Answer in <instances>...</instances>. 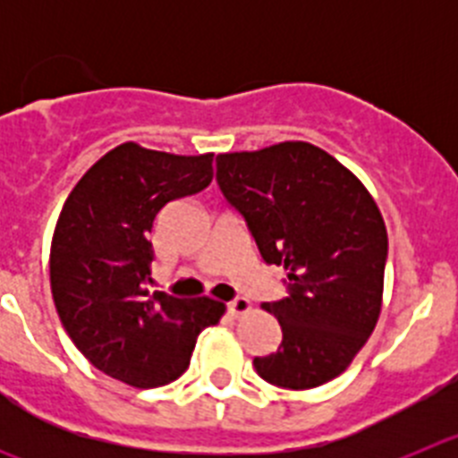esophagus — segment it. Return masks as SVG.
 Listing matches in <instances>:
<instances>
[{"instance_id":"34e87169","label":"esophagus","mask_w":458,"mask_h":458,"mask_svg":"<svg viewBox=\"0 0 458 458\" xmlns=\"http://www.w3.org/2000/svg\"><path fill=\"white\" fill-rule=\"evenodd\" d=\"M226 310H229L232 317H242V314H248V311L252 310V302H250L248 298H233V301L226 305Z\"/></svg>"}]
</instances>
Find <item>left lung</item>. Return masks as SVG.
I'll list each match as a JSON object with an SVG mask.
<instances>
[{
    "mask_svg": "<svg viewBox=\"0 0 458 458\" xmlns=\"http://www.w3.org/2000/svg\"><path fill=\"white\" fill-rule=\"evenodd\" d=\"M217 185L266 264L284 266L286 298L264 302L282 327L275 353L254 358L264 380L318 387L351 365L376 327L387 232L349 169L307 141L216 157Z\"/></svg>",
    "mask_w": 458,
    "mask_h": 458,
    "instance_id": "left-lung-1",
    "label": "left lung"
}]
</instances>
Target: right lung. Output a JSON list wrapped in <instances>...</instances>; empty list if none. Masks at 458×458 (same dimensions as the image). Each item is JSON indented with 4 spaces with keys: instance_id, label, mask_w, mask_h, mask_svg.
Returning a JSON list of instances; mask_svg holds the SVG:
<instances>
[{
    "instance_id": "right-lung-1",
    "label": "right lung",
    "mask_w": 458,
    "mask_h": 458,
    "mask_svg": "<svg viewBox=\"0 0 458 458\" xmlns=\"http://www.w3.org/2000/svg\"><path fill=\"white\" fill-rule=\"evenodd\" d=\"M213 181V153L174 156L135 141L105 153L68 194L50 250V284L68 337L96 369L160 387L190 365L225 305L148 293L151 229L169 201Z\"/></svg>"
}]
</instances>
